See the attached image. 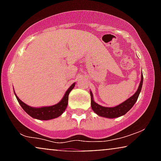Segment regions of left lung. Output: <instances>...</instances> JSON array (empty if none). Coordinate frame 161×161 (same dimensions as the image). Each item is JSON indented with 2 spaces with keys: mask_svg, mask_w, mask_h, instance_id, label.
I'll list each match as a JSON object with an SVG mask.
<instances>
[{
  "mask_svg": "<svg viewBox=\"0 0 161 161\" xmlns=\"http://www.w3.org/2000/svg\"><path fill=\"white\" fill-rule=\"evenodd\" d=\"M142 84H143V75L142 74L141 82H140L139 86H138L137 91L133 95L131 96L129 98H128L124 102L121 103L120 104L117 105L116 107H113V108H107V107H103L101 105L95 102L94 101L93 94L90 91V95H91V105L92 109L93 111L96 114L100 116H103V117L110 118V119H113V118L119 117V116H123L126 114L127 112L130 110L136 102L137 101L138 96H139L140 92H141Z\"/></svg>",
  "mask_w": 161,
  "mask_h": 161,
  "instance_id": "left-lung-1",
  "label": "left lung"
}]
</instances>
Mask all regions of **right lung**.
<instances>
[{
  "mask_svg": "<svg viewBox=\"0 0 161 161\" xmlns=\"http://www.w3.org/2000/svg\"><path fill=\"white\" fill-rule=\"evenodd\" d=\"M75 83H73L71 86L69 87L66 92L65 95H64L63 98L60 102L57 103V104L52 105V106L48 107H42V108H33L23 102L17 95H16V97L17 99L18 102L22 107V108L25 110V112L29 114V116H32V118L37 119H41V120H48V119H52L54 118L58 117L65 111L66 107L68 104V97H69V92L74 88Z\"/></svg>",
  "mask_w": 161,
  "mask_h": 161,
  "instance_id": "obj_1",
  "label": "right lung"
}]
</instances>
